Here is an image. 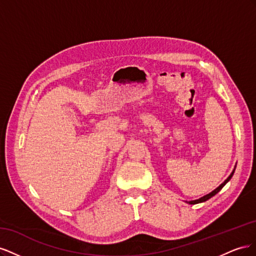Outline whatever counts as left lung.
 I'll return each mask as SVG.
<instances>
[{
  "label": "left lung",
  "mask_w": 256,
  "mask_h": 256,
  "mask_svg": "<svg viewBox=\"0 0 256 256\" xmlns=\"http://www.w3.org/2000/svg\"><path fill=\"white\" fill-rule=\"evenodd\" d=\"M235 168H236V166H235V168H234V170H233V171H232V173L230 174V176L226 178V180H224L220 186H219V187L218 188H216L214 191H212L210 193H208V194H206V196H202V198H198V200H189V202H188V200H186V203H188V204H191V205H194V204H198V203H203V202H206V200H209V198H212L214 196H216V193H218L223 187H224V186H226L228 182H230V178L232 177H233V175H234V172H235Z\"/></svg>",
  "instance_id": "8db88e82"
}]
</instances>
